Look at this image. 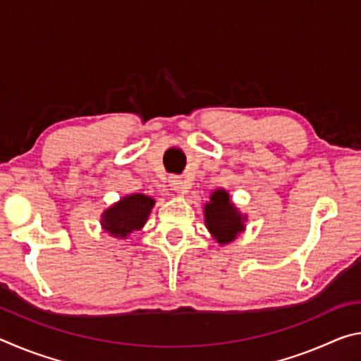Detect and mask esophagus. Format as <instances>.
I'll list each match as a JSON object with an SVG mask.
<instances>
[{"label": "esophagus", "mask_w": 361, "mask_h": 361, "mask_svg": "<svg viewBox=\"0 0 361 361\" xmlns=\"http://www.w3.org/2000/svg\"><path fill=\"white\" fill-rule=\"evenodd\" d=\"M170 186H172L173 191L178 194H186L189 191V183L186 180L176 178V176H173V178L170 180Z\"/></svg>", "instance_id": "obj_1"}]
</instances>
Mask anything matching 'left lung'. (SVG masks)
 Returning <instances> with one entry per match:
<instances>
[{
  "instance_id": "left-lung-1",
  "label": "left lung",
  "mask_w": 361,
  "mask_h": 361,
  "mask_svg": "<svg viewBox=\"0 0 361 361\" xmlns=\"http://www.w3.org/2000/svg\"><path fill=\"white\" fill-rule=\"evenodd\" d=\"M204 221L213 239L219 245H226L245 231L247 215L237 209L224 188H218L210 194V200L204 205Z\"/></svg>"
}]
</instances>
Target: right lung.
I'll list each match as a JSON object with an SVG mask.
<instances>
[{"instance_id":"obj_1","label":"right lung","mask_w":361,"mask_h":361,"mask_svg":"<svg viewBox=\"0 0 361 361\" xmlns=\"http://www.w3.org/2000/svg\"><path fill=\"white\" fill-rule=\"evenodd\" d=\"M154 204L156 200L146 194H127L103 210L102 229L114 239H127L133 231H140L146 224Z\"/></svg>"}]
</instances>
